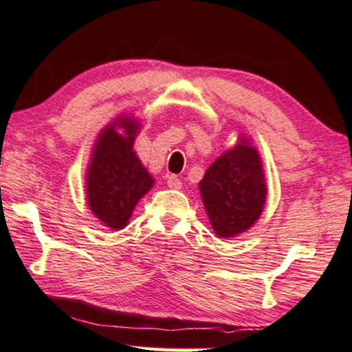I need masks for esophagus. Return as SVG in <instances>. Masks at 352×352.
I'll return each instance as SVG.
<instances>
[{"label":"esophagus","mask_w":352,"mask_h":352,"mask_svg":"<svg viewBox=\"0 0 352 352\" xmlns=\"http://www.w3.org/2000/svg\"><path fill=\"white\" fill-rule=\"evenodd\" d=\"M167 185H168V188H173V190H180L182 188V182L177 175H168L167 177Z\"/></svg>","instance_id":"esophagus-1"}]
</instances>
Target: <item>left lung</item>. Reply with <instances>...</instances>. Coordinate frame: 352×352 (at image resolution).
Instances as JSON below:
<instances>
[{
    "label": "left lung",
    "instance_id": "8db88e82",
    "mask_svg": "<svg viewBox=\"0 0 352 352\" xmlns=\"http://www.w3.org/2000/svg\"><path fill=\"white\" fill-rule=\"evenodd\" d=\"M199 191L215 235H240L259 219L265 203L259 154L241 140L206 170Z\"/></svg>",
    "mask_w": 352,
    "mask_h": 352
}]
</instances>
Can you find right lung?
I'll use <instances>...</instances> for the list:
<instances>
[{
    "instance_id": "1",
    "label": "right lung",
    "mask_w": 352,
    "mask_h": 352,
    "mask_svg": "<svg viewBox=\"0 0 352 352\" xmlns=\"http://www.w3.org/2000/svg\"><path fill=\"white\" fill-rule=\"evenodd\" d=\"M102 130L98 138L87 177L88 204L106 227L124 228L138 199L151 188L154 180L133 153L138 125L130 117ZM117 124L126 130L120 135Z\"/></svg>"
}]
</instances>
